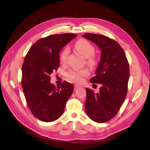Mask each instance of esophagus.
Segmentation results:
<instances>
[{"mask_svg": "<svg viewBox=\"0 0 150 150\" xmlns=\"http://www.w3.org/2000/svg\"><path fill=\"white\" fill-rule=\"evenodd\" d=\"M74 87H75V88H80L81 86L80 85H78V84H75L74 85Z\"/></svg>", "mask_w": 150, "mask_h": 150, "instance_id": "34e87169", "label": "esophagus"}]
</instances>
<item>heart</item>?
Returning <instances> with one entry per match:
<instances>
[{"mask_svg": "<svg viewBox=\"0 0 150 150\" xmlns=\"http://www.w3.org/2000/svg\"><path fill=\"white\" fill-rule=\"evenodd\" d=\"M75 49L83 54L85 58H87L86 62L91 66L96 64L95 58L92 54L95 51L93 46L87 40L80 39L78 40L75 44ZM69 50L65 48L62 50L59 55V60L61 63H65L67 60ZM89 75V70L88 69L81 70H70L67 74V76L70 80L76 83H81L84 81V78Z\"/></svg>", "mask_w": 150, "mask_h": 150, "instance_id": "1", "label": "heart"}]
</instances>
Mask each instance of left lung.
I'll list each match as a JSON object with an SVG mask.
<instances>
[{
    "label": "left lung",
    "instance_id": "1",
    "mask_svg": "<svg viewBox=\"0 0 150 150\" xmlns=\"http://www.w3.org/2000/svg\"><path fill=\"white\" fill-rule=\"evenodd\" d=\"M83 37L101 49V58L92 83L101 84L95 93L86 88L85 111L93 121L106 122L119 112L128 91L129 67L125 53L117 41L106 36L86 33Z\"/></svg>",
    "mask_w": 150,
    "mask_h": 150
}]
</instances>
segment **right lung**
<instances>
[{
    "label": "right lung",
    "instance_id": "right-lung-1",
    "mask_svg": "<svg viewBox=\"0 0 150 150\" xmlns=\"http://www.w3.org/2000/svg\"><path fill=\"white\" fill-rule=\"evenodd\" d=\"M77 35H53L38 40L28 50L22 67V87L27 105L37 119L57 120L64 112L74 86L64 81L57 88L50 74L59 67V52Z\"/></svg>",
    "mask_w": 150,
    "mask_h": 150
}]
</instances>
